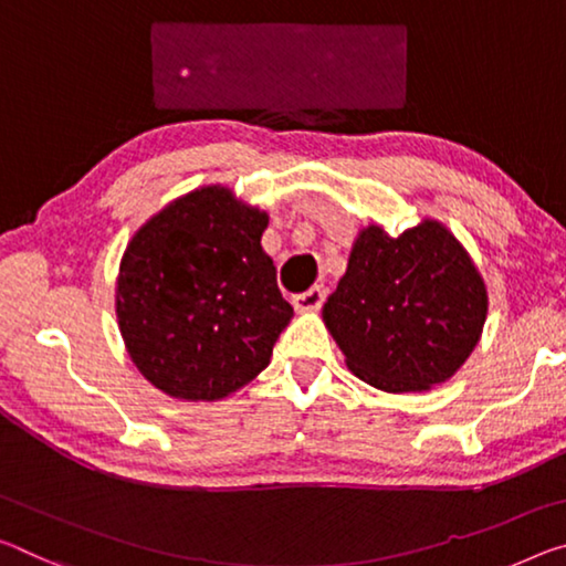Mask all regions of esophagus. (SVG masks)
Instances as JSON below:
<instances>
[{"label":"esophagus","instance_id":"obj_1","mask_svg":"<svg viewBox=\"0 0 566 566\" xmlns=\"http://www.w3.org/2000/svg\"><path fill=\"white\" fill-rule=\"evenodd\" d=\"M325 297L327 292L322 290V286H312V290L297 294V297L292 300V304L297 312H317L322 304H325Z\"/></svg>","mask_w":566,"mask_h":566}]
</instances>
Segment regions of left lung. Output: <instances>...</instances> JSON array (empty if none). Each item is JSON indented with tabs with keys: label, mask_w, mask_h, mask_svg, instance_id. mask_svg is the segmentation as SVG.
Wrapping results in <instances>:
<instances>
[{
	"label": "left lung",
	"mask_w": 566,
	"mask_h": 566,
	"mask_svg": "<svg viewBox=\"0 0 566 566\" xmlns=\"http://www.w3.org/2000/svg\"><path fill=\"white\" fill-rule=\"evenodd\" d=\"M489 290L446 223L423 219L398 237L367 223L322 307L347 370L385 392H426L476 349Z\"/></svg>",
	"instance_id": "1"
}]
</instances>
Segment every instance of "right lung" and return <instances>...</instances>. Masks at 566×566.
<instances>
[{
  "instance_id": "add662e5",
  "label": "right lung",
  "mask_w": 566,
  "mask_h": 566,
  "mask_svg": "<svg viewBox=\"0 0 566 566\" xmlns=\"http://www.w3.org/2000/svg\"><path fill=\"white\" fill-rule=\"evenodd\" d=\"M269 213L229 186L178 196L133 234L115 317L133 365L168 398L213 402L269 365L294 315L262 247Z\"/></svg>"
}]
</instances>
